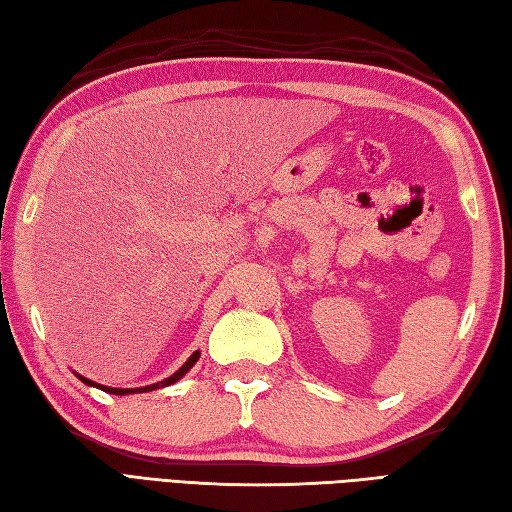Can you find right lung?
I'll list each match as a JSON object with an SVG mask.
<instances>
[{
    "mask_svg": "<svg viewBox=\"0 0 512 512\" xmlns=\"http://www.w3.org/2000/svg\"><path fill=\"white\" fill-rule=\"evenodd\" d=\"M198 358H200V350H195L189 358H187V363H184L176 374H171L169 378H165V380H160V383H154V385H145V387H134V389H121V387H107V385H101V383H94V380H90V378H85V376H81V374H76V378L81 380V383H85L88 387H96V389H101V391H107V394H114V396H127V394H147V391H154V389H160V387H169V385H173V383H178V380L189 372V369L198 363Z\"/></svg>",
    "mask_w": 512,
    "mask_h": 512,
    "instance_id": "obj_1",
    "label": "right lung"
}]
</instances>
